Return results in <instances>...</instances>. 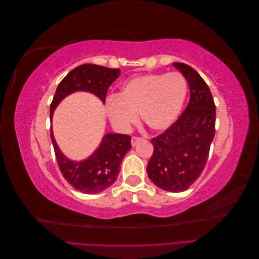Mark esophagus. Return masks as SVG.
<instances>
[{"label": "esophagus", "mask_w": 259, "mask_h": 259, "mask_svg": "<svg viewBox=\"0 0 259 259\" xmlns=\"http://www.w3.org/2000/svg\"><path fill=\"white\" fill-rule=\"evenodd\" d=\"M142 140H143V138H140V137H136V136L132 137V146L135 147L139 142H142Z\"/></svg>", "instance_id": "1"}]
</instances>
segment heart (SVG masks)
<instances>
[{
  "mask_svg": "<svg viewBox=\"0 0 259 259\" xmlns=\"http://www.w3.org/2000/svg\"><path fill=\"white\" fill-rule=\"evenodd\" d=\"M188 93L186 77L178 72L148 73L125 81L119 95L106 98L105 110L113 126L126 132L143 122L155 132L169 128L183 110Z\"/></svg>",
  "mask_w": 259,
  "mask_h": 259,
  "instance_id": "obj_1",
  "label": "heart"
}]
</instances>
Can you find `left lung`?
Masks as SVG:
<instances>
[{"label": "left lung", "mask_w": 259, "mask_h": 259, "mask_svg": "<svg viewBox=\"0 0 259 259\" xmlns=\"http://www.w3.org/2000/svg\"><path fill=\"white\" fill-rule=\"evenodd\" d=\"M189 84L190 100L169 128L152 138L153 154L147 173L151 182L169 192L187 190L205 167L215 136L216 108L205 81L190 66L174 62Z\"/></svg>", "instance_id": "left-lung-1"}]
</instances>
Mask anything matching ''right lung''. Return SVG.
Returning <instances> with one entry per match:
<instances>
[{
  "label": "right lung",
  "instance_id": "1",
  "mask_svg": "<svg viewBox=\"0 0 259 259\" xmlns=\"http://www.w3.org/2000/svg\"><path fill=\"white\" fill-rule=\"evenodd\" d=\"M120 69H110L93 64H85L71 70L57 86L51 104L50 117L53 120L55 109L61 100L75 92H88L97 96L103 104L107 91L117 77ZM51 139L60 171L75 190L86 194H95L110 187L120 173L121 162L132 148L131 136L109 133L106 134L95 151L82 161H72L61 152L54 138Z\"/></svg>",
  "mask_w": 259,
  "mask_h": 259
}]
</instances>
